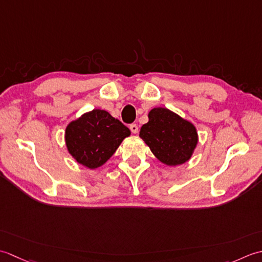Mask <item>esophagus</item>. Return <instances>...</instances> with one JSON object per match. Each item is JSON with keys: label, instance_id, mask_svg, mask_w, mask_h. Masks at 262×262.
<instances>
[{"label": "esophagus", "instance_id": "esophagus-1", "mask_svg": "<svg viewBox=\"0 0 262 262\" xmlns=\"http://www.w3.org/2000/svg\"><path fill=\"white\" fill-rule=\"evenodd\" d=\"M130 130H131V132H132V133H135V135H136V133H138V131H139V129H138V125H137V124H135V123L131 124V125H130Z\"/></svg>", "mask_w": 262, "mask_h": 262}]
</instances>
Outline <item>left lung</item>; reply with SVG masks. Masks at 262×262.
<instances>
[{
    "label": "left lung",
    "instance_id": "1",
    "mask_svg": "<svg viewBox=\"0 0 262 262\" xmlns=\"http://www.w3.org/2000/svg\"><path fill=\"white\" fill-rule=\"evenodd\" d=\"M148 117L139 136L156 158L168 166L188 162L198 143L195 126L164 107L152 108Z\"/></svg>",
    "mask_w": 262,
    "mask_h": 262
}]
</instances>
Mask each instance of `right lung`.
I'll return each mask as SVG.
<instances>
[{
    "mask_svg": "<svg viewBox=\"0 0 262 262\" xmlns=\"http://www.w3.org/2000/svg\"><path fill=\"white\" fill-rule=\"evenodd\" d=\"M130 135V130L108 112L93 110L69 123L66 142L79 164L95 169L107 162Z\"/></svg>",
    "mask_w": 262,
    "mask_h": 262,
    "instance_id": "obj_1",
    "label": "right lung"
}]
</instances>
